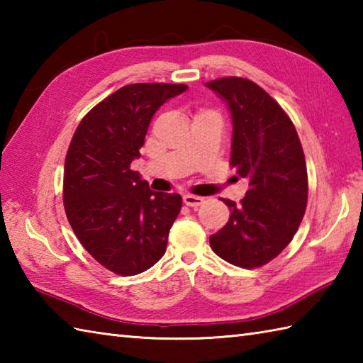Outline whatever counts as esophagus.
Instances as JSON below:
<instances>
[{"instance_id":"1","label":"esophagus","mask_w":363,"mask_h":363,"mask_svg":"<svg viewBox=\"0 0 363 363\" xmlns=\"http://www.w3.org/2000/svg\"><path fill=\"white\" fill-rule=\"evenodd\" d=\"M182 201H184V204H186V206H190V207H198L199 204H203L204 198L187 194V195H184V196H182Z\"/></svg>"}]
</instances>
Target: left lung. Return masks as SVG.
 I'll return each instance as SVG.
<instances>
[{
  "label": "left lung",
  "instance_id": "8db88e82",
  "mask_svg": "<svg viewBox=\"0 0 363 363\" xmlns=\"http://www.w3.org/2000/svg\"><path fill=\"white\" fill-rule=\"evenodd\" d=\"M226 103L233 118L230 165L250 182L240 204L223 199L230 217L212 234L213 252L242 268L274 259L304 217L307 168L296 129L282 107L250 79L206 82Z\"/></svg>",
  "mask_w": 363,
  "mask_h": 363
}]
</instances>
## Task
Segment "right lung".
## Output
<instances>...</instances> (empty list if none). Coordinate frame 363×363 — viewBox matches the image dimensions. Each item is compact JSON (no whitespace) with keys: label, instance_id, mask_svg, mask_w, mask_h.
<instances>
[{"label":"right lung","instance_id":"1","mask_svg":"<svg viewBox=\"0 0 363 363\" xmlns=\"http://www.w3.org/2000/svg\"><path fill=\"white\" fill-rule=\"evenodd\" d=\"M187 89L129 84L96 104L72 138L64 172L67 218L90 256L117 274L143 273L165 254L182 198L150 190L130 164L140 157L152 115Z\"/></svg>","mask_w":363,"mask_h":363}]
</instances>
